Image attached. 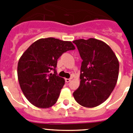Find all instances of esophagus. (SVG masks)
Wrapping results in <instances>:
<instances>
[{"instance_id":"34e87169","label":"esophagus","mask_w":133,"mask_h":133,"mask_svg":"<svg viewBox=\"0 0 133 133\" xmlns=\"http://www.w3.org/2000/svg\"><path fill=\"white\" fill-rule=\"evenodd\" d=\"M65 81L66 82V83H69V82L70 81V78H66Z\"/></svg>"}]
</instances>
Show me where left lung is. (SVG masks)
Instances as JSON below:
<instances>
[{"mask_svg":"<svg viewBox=\"0 0 133 133\" xmlns=\"http://www.w3.org/2000/svg\"><path fill=\"white\" fill-rule=\"evenodd\" d=\"M83 59L79 87L73 92L75 101L87 108L97 107L109 97L117 84L118 58L107 44L90 38L73 41Z\"/></svg>","mask_w":133,"mask_h":133,"instance_id":"left-lung-1","label":"left lung"}]
</instances>
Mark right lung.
Returning <instances> with one entry per match:
<instances>
[{
    "label": "right lung",
    "instance_id": "add662e5",
    "mask_svg": "<svg viewBox=\"0 0 133 133\" xmlns=\"http://www.w3.org/2000/svg\"><path fill=\"white\" fill-rule=\"evenodd\" d=\"M75 49L70 41L50 37L35 41L21 56L17 67L18 83L34 106L46 109L56 103L65 83L56 75L57 60L63 53Z\"/></svg>",
    "mask_w": 133,
    "mask_h": 133
}]
</instances>
